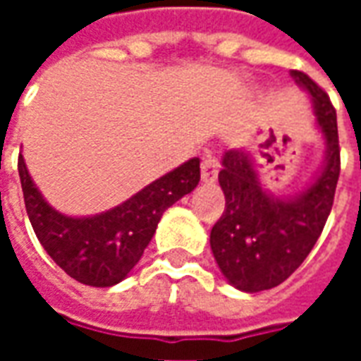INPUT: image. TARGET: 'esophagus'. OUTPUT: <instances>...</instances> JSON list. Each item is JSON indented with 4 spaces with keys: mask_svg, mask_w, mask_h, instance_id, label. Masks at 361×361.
<instances>
[{
    "mask_svg": "<svg viewBox=\"0 0 361 361\" xmlns=\"http://www.w3.org/2000/svg\"><path fill=\"white\" fill-rule=\"evenodd\" d=\"M219 160L214 157H207L201 164V178H203L204 183H212V181L219 178Z\"/></svg>",
    "mask_w": 361,
    "mask_h": 361,
    "instance_id": "34e87169",
    "label": "esophagus"
}]
</instances>
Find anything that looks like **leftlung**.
<instances>
[{"mask_svg": "<svg viewBox=\"0 0 361 361\" xmlns=\"http://www.w3.org/2000/svg\"><path fill=\"white\" fill-rule=\"evenodd\" d=\"M307 90L325 139V160L307 188L276 197L263 189L253 157L245 150H226L219 173L226 207L211 230V250L226 280L242 292H261L302 265L325 228L341 173L336 111L317 82L302 71H290Z\"/></svg>", "mask_w": 361, "mask_h": 361, "instance_id": "obj_1", "label": "left lung"}]
</instances>
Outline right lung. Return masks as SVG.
<instances>
[{
	"instance_id": "1",
	"label": "right lung",
	"mask_w": 361,
	"mask_h": 361,
	"mask_svg": "<svg viewBox=\"0 0 361 361\" xmlns=\"http://www.w3.org/2000/svg\"><path fill=\"white\" fill-rule=\"evenodd\" d=\"M19 178L28 220L46 253L77 282L108 288L121 282L139 263L166 209L197 188L201 168L199 158H191L126 203L94 216H67L50 207L23 157Z\"/></svg>"
}]
</instances>
